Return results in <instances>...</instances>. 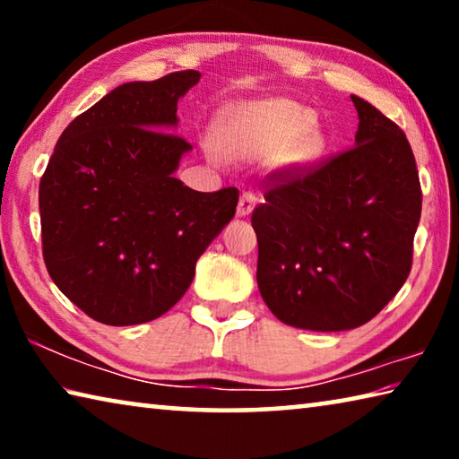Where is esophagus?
Returning <instances> with one entry per match:
<instances>
[{"label":"esophagus","instance_id":"obj_1","mask_svg":"<svg viewBox=\"0 0 459 459\" xmlns=\"http://www.w3.org/2000/svg\"><path fill=\"white\" fill-rule=\"evenodd\" d=\"M255 204H257V196L251 192H245L243 196L238 198V206H237V216H240V219H245V216H248L253 212Z\"/></svg>","mask_w":459,"mask_h":459}]
</instances>
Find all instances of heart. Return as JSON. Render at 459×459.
I'll use <instances>...</instances> for the list:
<instances>
[{
    "mask_svg": "<svg viewBox=\"0 0 459 459\" xmlns=\"http://www.w3.org/2000/svg\"><path fill=\"white\" fill-rule=\"evenodd\" d=\"M206 155L212 164L255 160L275 153L277 168L304 172L324 158L328 139L316 126L312 108L291 99H265L224 108Z\"/></svg>",
    "mask_w": 459,
    "mask_h": 459,
    "instance_id": "obj_1",
    "label": "heart"
}]
</instances>
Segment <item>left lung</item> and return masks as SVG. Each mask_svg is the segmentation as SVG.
<instances>
[{
    "mask_svg": "<svg viewBox=\"0 0 459 459\" xmlns=\"http://www.w3.org/2000/svg\"><path fill=\"white\" fill-rule=\"evenodd\" d=\"M354 147L306 174L265 178L255 208L257 285L277 320L314 332L372 320L407 281L421 186L403 131L352 95Z\"/></svg>",
    "mask_w": 459,
    "mask_h": 459,
    "instance_id": "obj_1",
    "label": "left lung"
}]
</instances>
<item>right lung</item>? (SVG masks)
<instances>
[{
  "label": "right lung",
  "mask_w": 459,
  "mask_h": 459,
  "mask_svg": "<svg viewBox=\"0 0 459 459\" xmlns=\"http://www.w3.org/2000/svg\"><path fill=\"white\" fill-rule=\"evenodd\" d=\"M198 81L182 71L119 84L65 129L42 176L46 269L100 324L166 314L235 216L237 188L196 192L174 178L192 150L172 134L178 100Z\"/></svg>",
  "instance_id": "right-lung-1"
}]
</instances>
